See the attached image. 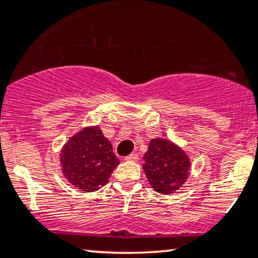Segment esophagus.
I'll list each match as a JSON object with an SVG mask.
<instances>
[{
	"label": "esophagus",
	"instance_id": "esophagus-1",
	"mask_svg": "<svg viewBox=\"0 0 258 258\" xmlns=\"http://www.w3.org/2000/svg\"><path fill=\"white\" fill-rule=\"evenodd\" d=\"M138 159H139V156L137 153H131L130 156H127L125 158L126 161H137Z\"/></svg>",
	"mask_w": 258,
	"mask_h": 258
}]
</instances>
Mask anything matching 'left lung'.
Here are the masks:
<instances>
[{"label": "left lung", "mask_w": 258, "mask_h": 258, "mask_svg": "<svg viewBox=\"0 0 258 258\" xmlns=\"http://www.w3.org/2000/svg\"><path fill=\"white\" fill-rule=\"evenodd\" d=\"M144 172L151 186L159 194L178 190L188 176L190 160L179 147L166 139H152L144 156Z\"/></svg>", "instance_id": "left-lung-1"}]
</instances>
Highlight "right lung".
Masks as SVG:
<instances>
[{"label":"right lung","instance_id":"obj_1","mask_svg":"<svg viewBox=\"0 0 258 258\" xmlns=\"http://www.w3.org/2000/svg\"><path fill=\"white\" fill-rule=\"evenodd\" d=\"M62 172L77 188L93 192L107 184L119 159L99 127H87L68 140L61 151Z\"/></svg>","mask_w":258,"mask_h":258}]
</instances>
